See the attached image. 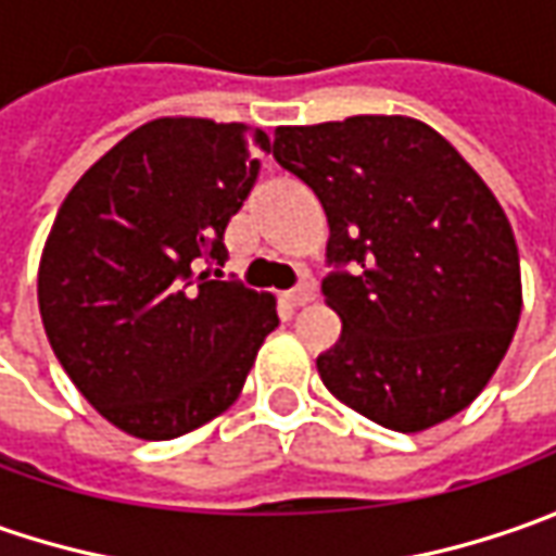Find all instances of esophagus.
I'll return each instance as SVG.
<instances>
[{
  "label": "esophagus",
  "instance_id": "34e87169",
  "mask_svg": "<svg viewBox=\"0 0 556 556\" xmlns=\"http://www.w3.org/2000/svg\"><path fill=\"white\" fill-rule=\"evenodd\" d=\"M290 306H309L312 300H315V288H312L309 281H303V285H296V288L288 293Z\"/></svg>",
  "mask_w": 556,
  "mask_h": 556
}]
</instances>
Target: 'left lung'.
I'll return each instance as SVG.
<instances>
[{
  "label": "left lung",
  "instance_id": "1",
  "mask_svg": "<svg viewBox=\"0 0 556 556\" xmlns=\"http://www.w3.org/2000/svg\"><path fill=\"white\" fill-rule=\"evenodd\" d=\"M266 151L331 225L321 293L343 331L315 358L325 387L399 433L464 412L523 309L517 241L489 185L412 117L278 126Z\"/></svg>",
  "mask_w": 556,
  "mask_h": 556
}]
</instances>
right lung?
<instances>
[{
	"label": "right lung",
	"mask_w": 556,
	"mask_h": 556,
	"mask_svg": "<svg viewBox=\"0 0 556 556\" xmlns=\"http://www.w3.org/2000/svg\"><path fill=\"white\" fill-rule=\"evenodd\" d=\"M244 123L161 117L71 188L39 260V315L98 415L176 439L223 415L278 328L271 293L219 281L225 225L260 176Z\"/></svg>",
	"instance_id": "right-lung-1"
}]
</instances>
